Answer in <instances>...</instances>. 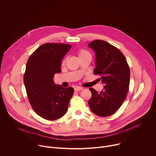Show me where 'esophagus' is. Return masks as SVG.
I'll return each mask as SVG.
<instances>
[{"label": "esophagus", "mask_w": 156, "mask_h": 156, "mask_svg": "<svg viewBox=\"0 0 156 156\" xmlns=\"http://www.w3.org/2000/svg\"><path fill=\"white\" fill-rule=\"evenodd\" d=\"M83 87H78V86H76L75 88H74V90H75V91H81V90H83Z\"/></svg>", "instance_id": "obj_1"}]
</instances>
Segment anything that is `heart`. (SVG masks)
I'll return each mask as SVG.
<instances>
[{"label": "heart", "instance_id": "1", "mask_svg": "<svg viewBox=\"0 0 156 156\" xmlns=\"http://www.w3.org/2000/svg\"><path fill=\"white\" fill-rule=\"evenodd\" d=\"M78 56L79 59H81V58H83L85 57H91V55L90 52L88 51H87L86 49H80L78 51ZM65 62H66V58L62 61V64L63 65H65Z\"/></svg>", "mask_w": 156, "mask_h": 156}]
</instances>
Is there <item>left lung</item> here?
Returning a JSON list of instances; mask_svg holds the SVG:
<instances>
[{"label": "left lung", "instance_id": "1", "mask_svg": "<svg viewBox=\"0 0 156 156\" xmlns=\"http://www.w3.org/2000/svg\"><path fill=\"white\" fill-rule=\"evenodd\" d=\"M96 53V75H99L104 88L98 93L90 87L91 98L88 104L92 112L105 117L113 115L121 107L129 90L130 70L123 53L102 40H94L88 44Z\"/></svg>", "mask_w": 156, "mask_h": 156}]
</instances>
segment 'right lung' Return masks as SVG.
<instances>
[{
	"mask_svg": "<svg viewBox=\"0 0 156 156\" xmlns=\"http://www.w3.org/2000/svg\"><path fill=\"white\" fill-rule=\"evenodd\" d=\"M70 48V44H44L27 63L23 80L29 102L34 112L48 120L65 114L74 93L72 87L64 88L53 80L54 75L61 72L62 60Z\"/></svg>",
	"mask_w": 156,
	"mask_h": 156,
	"instance_id": "obj_1",
	"label": "right lung"
}]
</instances>
